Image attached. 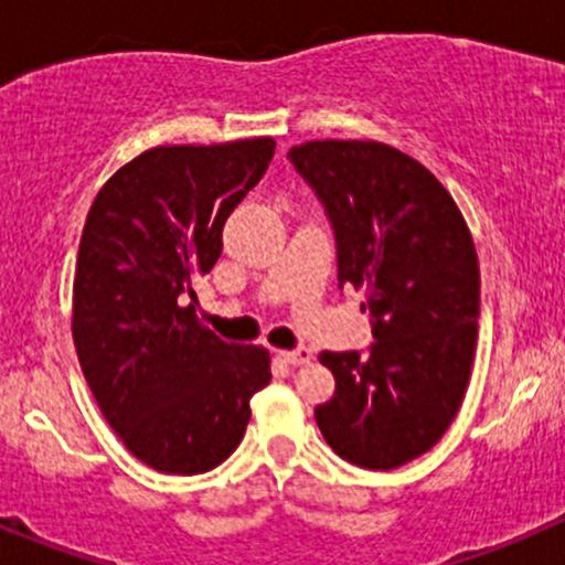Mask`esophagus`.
I'll return each mask as SVG.
<instances>
[{"label": "esophagus", "instance_id": "esophagus-1", "mask_svg": "<svg viewBox=\"0 0 565 565\" xmlns=\"http://www.w3.org/2000/svg\"><path fill=\"white\" fill-rule=\"evenodd\" d=\"M281 358L284 363H289V366H300V363L311 361V350L309 347H295V350H284Z\"/></svg>", "mask_w": 565, "mask_h": 565}]
</instances>
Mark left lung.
Wrapping results in <instances>:
<instances>
[{
    "mask_svg": "<svg viewBox=\"0 0 565 565\" xmlns=\"http://www.w3.org/2000/svg\"><path fill=\"white\" fill-rule=\"evenodd\" d=\"M333 226L339 289H366L374 344L322 352L335 377L315 418L341 459L393 470L429 451L470 383L481 276L451 193L380 141H306L289 150Z\"/></svg>",
    "mask_w": 565,
    "mask_h": 565,
    "instance_id": "1",
    "label": "left lung"
}]
</instances>
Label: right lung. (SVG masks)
<instances>
[{"label": "right lung", "mask_w": 565, "mask_h": 565, "mask_svg": "<svg viewBox=\"0 0 565 565\" xmlns=\"http://www.w3.org/2000/svg\"><path fill=\"white\" fill-rule=\"evenodd\" d=\"M276 141L156 147L100 188L78 243L73 341L119 440L158 472L196 476L241 446L250 396L270 383L262 347L226 344L196 319L193 281L218 262L232 210Z\"/></svg>", "instance_id": "right-lung-1"}]
</instances>
